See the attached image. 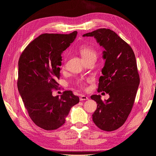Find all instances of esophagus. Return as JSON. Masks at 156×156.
<instances>
[{
    "instance_id": "1",
    "label": "esophagus",
    "mask_w": 156,
    "mask_h": 156,
    "mask_svg": "<svg viewBox=\"0 0 156 156\" xmlns=\"http://www.w3.org/2000/svg\"><path fill=\"white\" fill-rule=\"evenodd\" d=\"M87 99H88V98L86 97V96H84V95L81 96L80 98V101H84V100H87Z\"/></svg>"
}]
</instances>
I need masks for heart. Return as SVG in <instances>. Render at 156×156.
Segmentation results:
<instances>
[{
	"mask_svg": "<svg viewBox=\"0 0 156 156\" xmlns=\"http://www.w3.org/2000/svg\"><path fill=\"white\" fill-rule=\"evenodd\" d=\"M78 51L81 55L82 57L84 59L86 62L91 60L95 59L97 57V52L96 51L92 48L91 46L87 45V44H82L78 48ZM66 59V55L65 54L63 56V63L62 65V68L65 67V63ZM77 85L80 87H84L86 86L85 81L83 79H78L76 81Z\"/></svg>",
	"mask_w": 156,
	"mask_h": 156,
	"instance_id": "b5f03b06",
	"label": "heart"
}]
</instances>
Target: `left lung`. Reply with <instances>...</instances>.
Returning a JSON list of instances; mask_svg holds the SVG:
<instances>
[{
	"label": "left lung",
	"instance_id": "1",
	"mask_svg": "<svg viewBox=\"0 0 156 156\" xmlns=\"http://www.w3.org/2000/svg\"><path fill=\"white\" fill-rule=\"evenodd\" d=\"M83 36L94 37L105 49V62L98 92L104 91L110 98L104 102L100 95L91 96L98 104L93 120L102 130L114 131L124 124L135 102L140 81L135 53L128 43L110 29H98Z\"/></svg>",
	"mask_w": 156,
	"mask_h": 156
}]
</instances>
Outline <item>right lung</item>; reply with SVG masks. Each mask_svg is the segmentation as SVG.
Segmentation results:
<instances>
[{
	"label": "right lung",
	"mask_w": 156,
	"mask_h": 156,
	"mask_svg": "<svg viewBox=\"0 0 156 156\" xmlns=\"http://www.w3.org/2000/svg\"><path fill=\"white\" fill-rule=\"evenodd\" d=\"M75 31L69 34L44 33L31 41L18 60L17 86L29 116L45 130L62 126L71 108L80 101L72 91H65L60 98L52 96L60 78L61 54L73 42Z\"/></svg>",
	"instance_id": "right-lung-1"
}]
</instances>
